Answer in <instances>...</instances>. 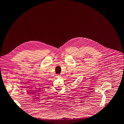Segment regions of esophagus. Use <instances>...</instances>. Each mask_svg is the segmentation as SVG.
<instances>
[{
	"label": "esophagus",
	"instance_id": "34e87169",
	"mask_svg": "<svg viewBox=\"0 0 124 124\" xmlns=\"http://www.w3.org/2000/svg\"><path fill=\"white\" fill-rule=\"evenodd\" d=\"M57 77L58 78H60V77H61V75L60 74H58V75H57Z\"/></svg>",
	"mask_w": 124,
	"mask_h": 124
}]
</instances>
